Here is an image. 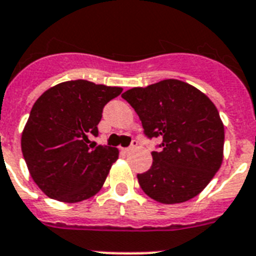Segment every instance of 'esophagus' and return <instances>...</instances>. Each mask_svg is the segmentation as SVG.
<instances>
[{
	"label": "esophagus",
	"instance_id": "obj_1",
	"mask_svg": "<svg viewBox=\"0 0 256 256\" xmlns=\"http://www.w3.org/2000/svg\"><path fill=\"white\" fill-rule=\"evenodd\" d=\"M135 147H136V143L134 142V144L130 146V147H128V148H122V151H124V154H128V152H132V150H135Z\"/></svg>",
	"mask_w": 256,
	"mask_h": 256
}]
</instances>
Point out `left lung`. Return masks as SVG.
Masks as SVG:
<instances>
[{"label":"left lung","mask_w":256,"mask_h":256,"mask_svg":"<svg viewBox=\"0 0 256 256\" xmlns=\"http://www.w3.org/2000/svg\"><path fill=\"white\" fill-rule=\"evenodd\" d=\"M140 118L148 138H160L152 166L138 174L142 190L164 204L200 194L224 158V124L202 91L178 79H165L122 94Z\"/></svg>","instance_id":"1"}]
</instances>
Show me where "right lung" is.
Returning <instances> with one entry per match:
<instances>
[{
  "label": "right lung",
  "mask_w": 256,
  "mask_h": 256,
  "mask_svg": "<svg viewBox=\"0 0 256 256\" xmlns=\"http://www.w3.org/2000/svg\"><path fill=\"white\" fill-rule=\"evenodd\" d=\"M121 87L68 80L36 100L22 132V154L32 180L52 199L78 203L102 188L118 150L88 144L98 135L102 108Z\"/></svg>",
  "instance_id": "obj_1"
}]
</instances>
